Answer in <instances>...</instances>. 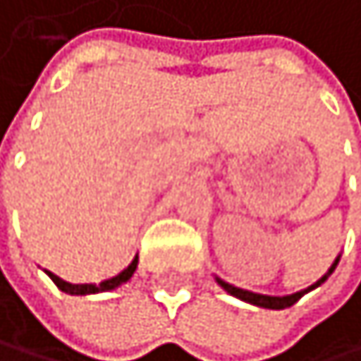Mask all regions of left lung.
<instances>
[{
    "instance_id": "obj_1",
    "label": "left lung",
    "mask_w": 361,
    "mask_h": 361,
    "mask_svg": "<svg viewBox=\"0 0 361 361\" xmlns=\"http://www.w3.org/2000/svg\"><path fill=\"white\" fill-rule=\"evenodd\" d=\"M337 262H340V257H337L335 262H333V266L329 269V273L324 275V277H319L315 284H311L308 288H304V290H300V293H293V295H284V298H273V295H259V293H250V290H244V288H237V286H233V284H228V282H224V279H219V277H215L217 279V284L224 288L226 293H231L233 298H237V300H242V302H248V304H255V306H262V308H273V311H279V308H288V306H293L295 302H298L300 298H304V295L308 293V290H313V288H317L319 284H324L329 279V275L335 271V266H337Z\"/></svg>"
}]
</instances>
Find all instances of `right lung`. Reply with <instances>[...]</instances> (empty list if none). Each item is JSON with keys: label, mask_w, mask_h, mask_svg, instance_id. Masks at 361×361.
Listing matches in <instances>:
<instances>
[{"label": "right lung", "mask_w": 361, "mask_h": 361, "mask_svg": "<svg viewBox=\"0 0 361 361\" xmlns=\"http://www.w3.org/2000/svg\"><path fill=\"white\" fill-rule=\"evenodd\" d=\"M135 269H137V257H135L119 275H115V277H111V279H104L102 284H68V282H63L61 277L53 275L50 271H46V273H48V277L57 284V288L63 290V293H68V295H90V293H104V290H113V288L121 286V284L128 282V279L133 277Z\"/></svg>", "instance_id": "add662e5"}]
</instances>
